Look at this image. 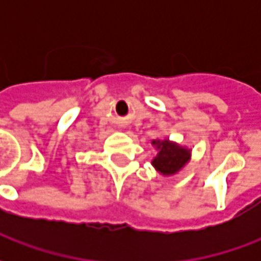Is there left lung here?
I'll return each instance as SVG.
<instances>
[{
    "instance_id": "1",
    "label": "left lung",
    "mask_w": 261,
    "mask_h": 261,
    "mask_svg": "<svg viewBox=\"0 0 261 261\" xmlns=\"http://www.w3.org/2000/svg\"><path fill=\"white\" fill-rule=\"evenodd\" d=\"M156 144L159 153L152 161V165L164 175H173L186 164L190 151L186 148H181L176 144H170L168 140L165 141H153Z\"/></svg>"
}]
</instances>
